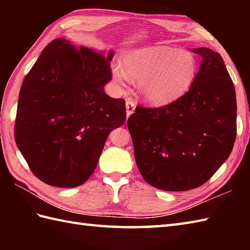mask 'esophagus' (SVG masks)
<instances>
[{
	"label": "esophagus",
	"mask_w": 250,
	"mask_h": 250,
	"mask_svg": "<svg viewBox=\"0 0 250 250\" xmlns=\"http://www.w3.org/2000/svg\"><path fill=\"white\" fill-rule=\"evenodd\" d=\"M125 108H126V116H131L133 114V111L135 109V102L132 99H126L125 102Z\"/></svg>",
	"instance_id": "esophagus-1"
}]
</instances>
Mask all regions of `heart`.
<instances>
[{"instance_id": "obj_1", "label": "heart", "mask_w": 250, "mask_h": 250, "mask_svg": "<svg viewBox=\"0 0 250 250\" xmlns=\"http://www.w3.org/2000/svg\"><path fill=\"white\" fill-rule=\"evenodd\" d=\"M198 64L188 51L167 46H151L132 51L125 58L124 68H113L116 83L139 82L140 93L152 105H167L182 97L192 86Z\"/></svg>"}]
</instances>
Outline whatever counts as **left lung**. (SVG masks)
<instances>
[{"instance_id": "1", "label": "left lung", "mask_w": 250, "mask_h": 250, "mask_svg": "<svg viewBox=\"0 0 250 250\" xmlns=\"http://www.w3.org/2000/svg\"><path fill=\"white\" fill-rule=\"evenodd\" d=\"M202 57L192 86L161 107L137 105L128 119L139 171L152 187L186 191L205 184L232 151L236 137V97L222 57Z\"/></svg>"}]
</instances>
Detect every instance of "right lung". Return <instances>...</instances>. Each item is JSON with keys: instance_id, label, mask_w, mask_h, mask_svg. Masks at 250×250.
Instances as JSON below:
<instances>
[{"instance_id": "right-lung-1", "label": "right lung", "mask_w": 250, "mask_h": 250, "mask_svg": "<svg viewBox=\"0 0 250 250\" xmlns=\"http://www.w3.org/2000/svg\"><path fill=\"white\" fill-rule=\"evenodd\" d=\"M113 57L56 39L24 77L15 141L43 183L73 188L87 182L108 134L125 124V101L104 91Z\"/></svg>"}]
</instances>
